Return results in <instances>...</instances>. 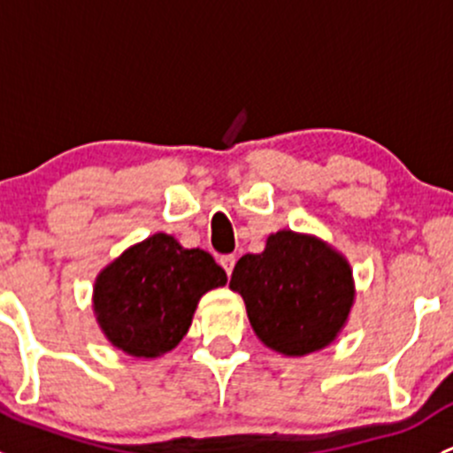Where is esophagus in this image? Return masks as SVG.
I'll list each match as a JSON object with an SVG mask.
<instances>
[{"label":"esophagus","mask_w":453,"mask_h":453,"mask_svg":"<svg viewBox=\"0 0 453 453\" xmlns=\"http://www.w3.org/2000/svg\"><path fill=\"white\" fill-rule=\"evenodd\" d=\"M219 263H221V267L226 269L227 276H232V269H234V265H236V258H234V256H232V254L221 256V258H219Z\"/></svg>","instance_id":"34e87169"}]
</instances>
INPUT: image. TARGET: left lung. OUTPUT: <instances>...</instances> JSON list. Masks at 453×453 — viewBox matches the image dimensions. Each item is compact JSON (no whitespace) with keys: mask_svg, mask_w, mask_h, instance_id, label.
I'll return each instance as SVG.
<instances>
[{"mask_svg":"<svg viewBox=\"0 0 453 453\" xmlns=\"http://www.w3.org/2000/svg\"><path fill=\"white\" fill-rule=\"evenodd\" d=\"M230 289L243 296L256 335L285 355L331 344L353 304L349 263L322 241L291 230L269 236L263 254H245Z\"/></svg>","mask_w":453,"mask_h":453,"instance_id":"8db88e82","label":"left lung"}]
</instances>
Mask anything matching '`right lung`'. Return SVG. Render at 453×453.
I'll return each instance as SVG.
<instances>
[{
    "label": "right lung",
    "mask_w": 453,
    "mask_h": 453,
    "mask_svg": "<svg viewBox=\"0 0 453 453\" xmlns=\"http://www.w3.org/2000/svg\"><path fill=\"white\" fill-rule=\"evenodd\" d=\"M226 280L208 252L153 234L103 269L94 309L113 346L135 357H155L177 346L201 296Z\"/></svg>",
    "instance_id": "obj_1"
}]
</instances>
